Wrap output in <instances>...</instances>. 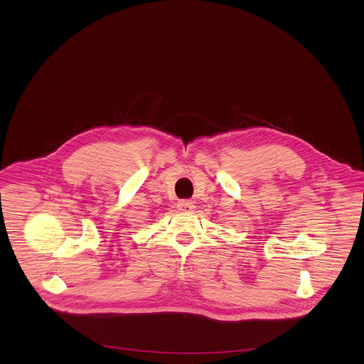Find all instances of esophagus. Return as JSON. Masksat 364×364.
<instances>
[{"mask_svg":"<svg viewBox=\"0 0 364 364\" xmlns=\"http://www.w3.org/2000/svg\"><path fill=\"white\" fill-rule=\"evenodd\" d=\"M177 209L180 210V212H193L194 209H196V205H194V201H191V200H180L178 203H177Z\"/></svg>","mask_w":364,"mask_h":364,"instance_id":"1","label":"esophagus"}]
</instances>
